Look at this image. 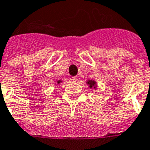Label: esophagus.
<instances>
[{"label": "esophagus", "instance_id": "34e87169", "mask_svg": "<svg viewBox=\"0 0 150 150\" xmlns=\"http://www.w3.org/2000/svg\"><path fill=\"white\" fill-rule=\"evenodd\" d=\"M71 80L73 82H76V81H77V77H76V76H74V77H72Z\"/></svg>", "mask_w": 150, "mask_h": 150}]
</instances>
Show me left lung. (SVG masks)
<instances>
[{"label":"left lung","instance_id":"1","mask_svg":"<svg viewBox=\"0 0 150 150\" xmlns=\"http://www.w3.org/2000/svg\"><path fill=\"white\" fill-rule=\"evenodd\" d=\"M87 83L89 85V88H96V83L95 81H93V80H88V81L87 82Z\"/></svg>","mask_w":150,"mask_h":150}]
</instances>
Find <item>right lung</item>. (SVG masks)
Here are the masks:
<instances>
[{
    "label": "right lung",
    "instance_id": "right-lung-1",
    "mask_svg": "<svg viewBox=\"0 0 150 150\" xmlns=\"http://www.w3.org/2000/svg\"><path fill=\"white\" fill-rule=\"evenodd\" d=\"M61 82H62V81H61V80H59V81L57 82V83H58V84H59V83H60Z\"/></svg>",
    "mask_w": 150,
    "mask_h": 150
}]
</instances>
